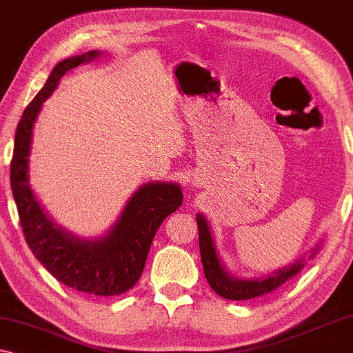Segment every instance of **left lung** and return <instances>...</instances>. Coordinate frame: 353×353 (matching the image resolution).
Here are the masks:
<instances>
[{"label":"left lung","instance_id":"1","mask_svg":"<svg viewBox=\"0 0 353 353\" xmlns=\"http://www.w3.org/2000/svg\"><path fill=\"white\" fill-rule=\"evenodd\" d=\"M197 228H199V249H201V260L204 265V274L207 278V283L210 288L219 294L220 297L228 299V301H248V299H254L262 296V294L272 292L288 279L301 272L303 268L302 262H296L294 265H289L288 268L279 270V272L270 274L267 278L252 279V281H245V279H236L230 276L221 267L219 255H216L214 239H212L209 225H207L205 219L202 215H197ZM316 254V249L313 250V255Z\"/></svg>","mask_w":353,"mask_h":353}]
</instances>
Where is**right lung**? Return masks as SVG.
Returning <instances> with one entry per match:
<instances>
[{
    "instance_id": "add662e5",
    "label": "right lung",
    "mask_w": 353,
    "mask_h": 353,
    "mask_svg": "<svg viewBox=\"0 0 353 353\" xmlns=\"http://www.w3.org/2000/svg\"><path fill=\"white\" fill-rule=\"evenodd\" d=\"M98 56V51H90L57 62L45 86L23 110L14 139L11 190L28 248L57 281L91 296H120L138 283L157 228L181 205L180 186L148 183L134 192L108 236L80 241L51 223L27 183L32 130L41 104L65 72Z\"/></svg>"
}]
</instances>
